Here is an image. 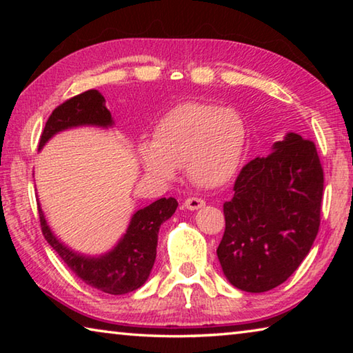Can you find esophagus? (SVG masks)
Instances as JSON below:
<instances>
[{"mask_svg": "<svg viewBox=\"0 0 353 353\" xmlns=\"http://www.w3.org/2000/svg\"><path fill=\"white\" fill-rule=\"evenodd\" d=\"M183 205H185V208H188V210H198V208L205 205V202L201 198H188V199H185Z\"/></svg>", "mask_w": 353, "mask_h": 353, "instance_id": "34e87169", "label": "esophagus"}]
</instances>
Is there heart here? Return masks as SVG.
Here are the masks:
<instances>
[{
	"mask_svg": "<svg viewBox=\"0 0 353 353\" xmlns=\"http://www.w3.org/2000/svg\"><path fill=\"white\" fill-rule=\"evenodd\" d=\"M246 128L235 110L205 103L176 105L160 119L152 143L139 148L149 174L172 181L185 166L199 187L216 188L230 181L240 166Z\"/></svg>",
	"mask_w": 353,
	"mask_h": 353,
	"instance_id": "obj_1",
	"label": "heart"
}]
</instances>
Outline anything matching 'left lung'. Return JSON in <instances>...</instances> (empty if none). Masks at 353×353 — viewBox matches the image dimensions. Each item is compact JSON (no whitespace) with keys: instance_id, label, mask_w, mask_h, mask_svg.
Masks as SVG:
<instances>
[{"instance_id":"obj_1","label":"left lung","mask_w":353,"mask_h":353,"mask_svg":"<svg viewBox=\"0 0 353 353\" xmlns=\"http://www.w3.org/2000/svg\"><path fill=\"white\" fill-rule=\"evenodd\" d=\"M322 191L314 143L294 132L243 166L224 204L225 230L216 249L235 288L270 291L297 270L318 235Z\"/></svg>"}]
</instances>
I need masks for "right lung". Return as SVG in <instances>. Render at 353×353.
<instances>
[{"label": "right lung", "mask_w": 353, "mask_h": 353, "mask_svg": "<svg viewBox=\"0 0 353 353\" xmlns=\"http://www.w3.org/2000/svg\"><path fill=\"white\" fill-rule=\"evenodd\" d=\"M77 126L110 128L113 119L105 107V99L98 90L83 92L56 107L48 118L40 137L39 149L65 129ZM177 201L162 198L145 208L137 210L130 218L126 234L109 252L99 256L82 255L65 246L52 234L39 204L41 232L50 246L56 250L71 271L82 282L107 294H126L139 290L152 271L157 255L159 229L174 214Z\"/></svg>", "instance_id": "right-lung-1"}]
</instances>
